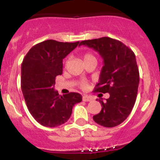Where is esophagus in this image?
Masks as SVG:
<instances>
[{
	"instance_id": "1",
	"label": "esophagus",
	"mask_w": 160,
	"mask_h": 160,
	"mask_svg": "<svg viewBox=\"0 0 160 160\" xmlns=\"http://www.w3.org/2000/svg\"><path fill=\"white\" fill-rule=\"evenodd\" d=\"M92 100V98H90V97H88L86 95L82 96V101H84V102H90Z\"/></svg>"
}]
</instances>
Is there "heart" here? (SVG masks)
Masks as SVG:
<instances>
[{
    "instance_id": "obj_1",
    "label": "heart",
    "mask_w": 160,
    "mask_h": 160,
    "mask_svg": "<svg viewBox=\"0 0 160 160\" xmlns=\"http://www.w3.org/2000/svg\"><path fill=\"white\" fill-rule=\"evenodd\" d=\"M83 60H84V62H86L88 61H90V60H96V58H95L94 55L92 54L91 52H86L83 56ZM80 86H81L82 88H85L86 86V82H82L81 83H80Z\"/></svg>"
}]
</instances>
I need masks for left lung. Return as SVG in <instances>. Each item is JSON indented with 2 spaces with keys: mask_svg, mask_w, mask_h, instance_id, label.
I'll use <instances>...</instances> for the list:
<instances>
[{
  "mask_svg": "<svg viewBox=\"0 0 160 160\" xmlns=\"http://www.w3.org/2000/svg\"><path fill=\"white\" fill-rule=\"evenodd\" d=\"M80 45L95 49L103 58L94 92L110 94L105 102L99 99L102 111L93 120L104 127L118 126L128 117L136 101L139 71L135 53L120 40L108 37L82 40Z\"/></svg>",
  "mask_w": 160,
  "mask_h": 160,
  "instance_id": "8db88e82",
  "label": "left lung"
}]
</instances>
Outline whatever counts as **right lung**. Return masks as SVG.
Returning <instances> with one entry per match:
<instances>
[{"label": "right lung", "mask_w": 160, "mask_h": 160, "mask_svg": "<svg viewBox=\"0 0 160 160\" xmlns=\"http://www.w3.org/2000/svg\"><path fill=\"white\" fill-rule=\"evenodd\" d=\"M80 42L47 40L30 49L22 63L21 87L29 112L37 122L56 127L67 122L75 104L82 101L78 92L58 95L56 77L62 74V60Z\"/></svg>", "instance_id": "1"}]
</instances>
